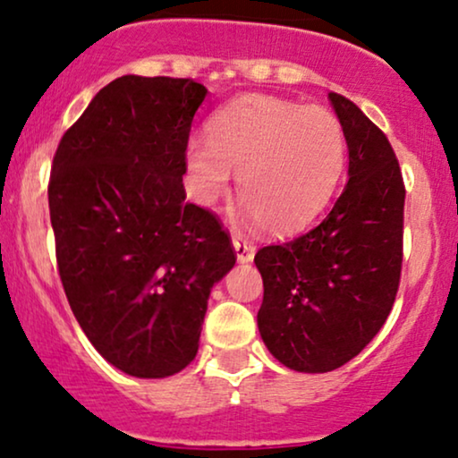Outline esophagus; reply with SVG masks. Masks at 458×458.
I'll list each match as a JSON object with an SVG mask.
<instances>
[{"mask_svg": "<svg viewBox=\"0 0 458 458\" xmlns=\"http://www.w3.org/2000/svg\"><path fill=\"white\" fill-rule=\"evenodd\" d=\"M231 244H233L235 257H238L240 263H250L252 259H255V246H252V242L240 238V235H233Z\"/></svg>", "mask_w": 458, "mask_h": 458, "instance_id": "esophagus-1", "label": "esophagus"}]
</instances>
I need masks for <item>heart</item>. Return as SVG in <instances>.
<instances>
[{"label": "heart", "mask_w": 458, "mask_h": 458, "mask_svg": "<svg viewBox=\"0 0 458 458\" xmlns=\"http://www.w3.org/2000/svg\"><path fill=\"white\" fill-rule=\"evenodd\" d=\"M208 131L210 138L195 135L184 150L195 199L210 206L238 172L244 216L276 233L306 227L342 178V123L320 106L246 95L218 110Z\"/></svg>", "instance_id": "obj_1"}]
</instances>
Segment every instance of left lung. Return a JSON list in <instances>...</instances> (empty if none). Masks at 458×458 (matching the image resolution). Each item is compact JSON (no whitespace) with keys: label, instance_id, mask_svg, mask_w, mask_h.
<instances>
[{"label":"left lung","instance_id":"obj_1","mask_svg":"<svg viewBox=\"0 0 458 458\" xmlns=\"http://www.w3.org/2000/svg\"><path fill=\"white\" fill-rule=\"evenodd\" d=\"M348 146V180L331 212L299 238L257 252L259 333L289 369L325 374L382 329L402 276L405 189L386 135L329 93Z\"/></svg>","mask_w":458,"mask_h":458}]
</instances>
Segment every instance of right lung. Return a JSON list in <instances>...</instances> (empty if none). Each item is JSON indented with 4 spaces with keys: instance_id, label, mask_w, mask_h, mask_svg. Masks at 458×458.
<instances>
[{
    "instance_id": "add662e5",
    "label": "right lung",
    "mask_w": 458,
    "mask_h": 458,
    "mask_svg": "<svg viewBox=\"0 0 458 458\" xmlns=\"http://www.w3.org/2000/svg\"><path fill=\"white\" fill-rule=\"evenodd\" d=\"M208 89L123 76L61 138L48 184L56 265L95 350L135 377L182 371L212 286L235 265L218 220L184 201V150Z\"/></svg>"
}]
</instances>
